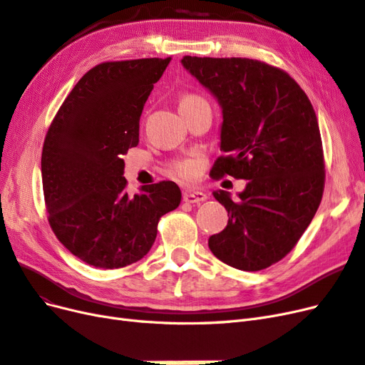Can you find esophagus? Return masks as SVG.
I'll return each mask as SVG.
<instances>
[{"label": "esophagus", "mask_w": 365, "mask_h": 365, "mask_svg": "<svg viewBox=\"0 0 365 365\" xmlns=\"http://www.w3.org/2000/svg\"><path fill=\"white\" fill-rule=\"evenodd\" d=\"M207 198L206 194H203L202 191H185L183 192V202L186 203H200V202H205V200Z\"/></svg>", "instance_id": "34e87169"}]
</instances>
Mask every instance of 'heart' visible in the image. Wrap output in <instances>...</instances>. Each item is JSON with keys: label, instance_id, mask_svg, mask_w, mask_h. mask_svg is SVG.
Listing matches in <instances>:
<instances>
[{"label": "heart", "instance_id": "1", "mask_svg": "<svg viewBox=\"0 0 365 365\" xmlns=\"http://www.w3.org/2000/svg\"><path fill=\"white\" fill-rule=\"evenodd\" d=\"M203 100L200 96H197V93H192V92H185L180 96V106H186V104H192L195 101H200ZM170 171L178 175V178H182V179H191L194 178V175L197 174L198 171V163L194 160V159H190V158H185V159H178L170 163Z\"/></svg>", "mask_w": 365, "mask_h": 365}]
</instances>
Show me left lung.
Masks as SVG:
<instances>
[{
	"mask_svg": "<svg viewBox=\"0 0 365 365\" xmlns=\"http://www.w3.org/2000/svg\"><path fill=\"white\" fill-rule=\"evenodd\" d=\"M182 63L222 109L226 155L210 178L247 180L235 202L214 192L229 221L209 249L233 268L259 272L296 247L322 203L324 155L314 108L296 80L265 62L185 56Z\"/></svg>",
	"mask_w": 365,
	"mask_h": 365,
	"instance_id": "obj_1",
	"label": "left lung"
}]
</instances>
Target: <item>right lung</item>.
Here are the masks:
<instances>
[{"label":"right lung","mask_w":365,"mask_h":365,"mask_svg":"<svg viewBox=\"0 0 365 365\" xmlns=\"http://www.w3.org/2000/svg\"><path fill=\"white\" fill-rule=\"evenodd\" d=\"M171 57L103 62L62 103L42 147L48 222L66 249L104 269L150 252L162 215L180 205L174 182L127 192L123 156L139 143V118Z\"/></svg>","instance_id":"add662e5"}]
</instances>
